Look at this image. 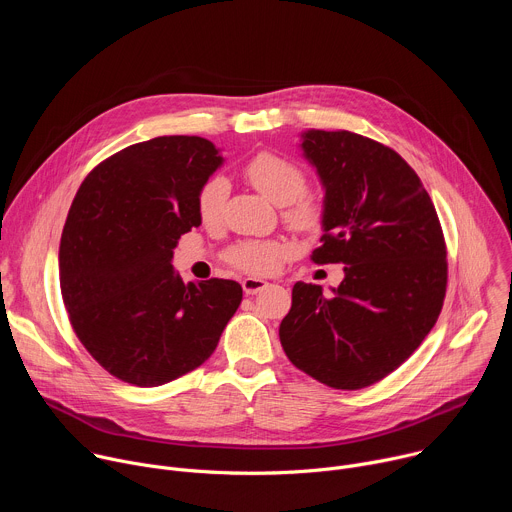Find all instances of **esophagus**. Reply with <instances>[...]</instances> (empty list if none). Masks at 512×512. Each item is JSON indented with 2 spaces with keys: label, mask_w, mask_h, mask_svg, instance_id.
Listing matches in <instances>:
<instances>
[{
  "label": "esophagus",
  "mask_w": 512,
  "mask_h": 512,
  "mask_svg": "<svg viewBox=\"0 0 512 512\" xmlns=\"http://www.w3.org/2000/svg\"><path fill=\"white\" fill-rule=\"evenodd\" d=\"M269 283L265 279H259V277H245L243 279V291L247 296H255L259 294L261 289H265Z\"/></svg>",
  "instance_id": "1"
}]
</instances>
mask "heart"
Returning a JSON list of instances; mask_svg holds the SVG:
<instances>
[{
  "label": "heart",
  "instance_id": "1",
  "mask_svg": "<svg viewBox=\"0 0 512 512\" xmlns=\"http://www.w3.org/2000/svg\"><path fill=\"white\" fill-rule=\"evenodd\" d=\"M247 180L273 204L285 206L283 218L298 231H316L324 218V202L316 192L306 190V172L275 152H259L245 166ZM229 180L221 174L208 178L196 196V208L202 223H216L229 198ZM294 251L287 241H245L229 255V263L247 273H271Z\"/></svg>",
  "mask_w": 512,
  "mask_h": 512
}]
</instances>
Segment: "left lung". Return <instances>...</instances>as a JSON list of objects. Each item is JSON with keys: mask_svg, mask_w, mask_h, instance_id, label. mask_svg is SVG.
<instances>
[{"mask_svg": "<svg viewBox=\"0 0 512 512\" xmlns=\"http://www.w3.org/2000/svg\"><path fill=\"white\" fill-rule=\"evenodd\" d=\"M302 150L326 190L312 261L346 267L332 296L314 283L294 285L279 340L312 379L356 391L401 367L437 322L446 241L427 190L395 150L322 129L302 133Z\"/></svg>", "mask_w": 512, "mask_h": 512, "instance_id": "1", "label": "left lung"}]
</instances>
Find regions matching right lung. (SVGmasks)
<instances>
[{
  "instance_id": "add662e5",
  "label": "right lung",
  "mask_w": 512,
  "mask_h": 512,
  "mask_svg": "<svg viewBox=\"0 0 512 512\" xmlns=\"http://www.w3.org/2000/svg\"><path fill=\"white\" fill-rule=\"evenodd\" d=\"M221 164L204 137H154L101 162L72 200L58 251L64 308L89 354L125 383L160 387L198 369L243 300L237 281L184 283L172 267Z\"/></svg>"
}]
</instances>
